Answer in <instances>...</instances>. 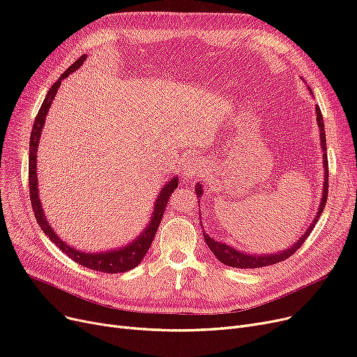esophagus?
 I'll return each mask as SVG.
<instances>
[{
	"label": "esophagus",
	"mask_w": 357,
	"mask_h": 357,
	"mask_svg": "<svg viewBox=\"0 0 357 357\" xmlns=\"http://www.w3.org/2000/svg\"><path fill=\"white\" fill-rule=\"evenodd\" d=\"M204 167H205V163L201 158H191L183 163L182 174L186 178H197L204 172Z\"/></svg>",
	"instance_id": "1"
}]
</instances>
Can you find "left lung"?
Masks as SVG:
<instances>
[{
    "mask_svg": "<svg viewBox=\"0 0 357 357\" xmlns=\"http://www.w3.org/2000/svg\"><path fill=\"white\" fill-rule=\"evenodd\" d=\"M315 114H317V124L318 128H320V140H321V150H323V166H324V183H323V197H321V202L318 205L317 210V215L314 218V221L311 222V226L305 230V233L299 237L298 241H295L292 246H289L285 250H280L272 255H248L243 253L231 246H229L227 243L222 241H215L214 238H211L207 233L204 234V240L207 243V246L210 248V250L214 253V256L221 261V264L231 266V268H241V269H255V268H261V266H269V265H275L278 261H282L285 259H288L289 256H292L299 248L303 246V243L307 240V237L311 234V231L314 230L315 224L320 218L321 213L324 211L326 207V201H327V195H328V160H327V147H326V131H324V121H323V114L321 109L318 105H315ZM195 194L198 198L202 197V186L201 183L195 185ZM199 202V201H198Z\"/></svg>",
    "mask_w": 357,
    "mask_h": 357,
    "instance_id": "1",
    "label": "left lung"
}]
</instances>
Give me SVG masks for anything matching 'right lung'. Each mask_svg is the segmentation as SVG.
Instances as JSON below:
<instances>
[{"instance_id":"right-lung-1","label":"right lung","mask_w":357,"mask_h":357,"mask_svg":"<svg viewBox=\"0 0 357 357\" xmlns=\"http://www.w3.org/2000/svg\"><path fill=\"white\" fill-rule=\"evenodd\" d=\"M85 59H86V54H82L77 62L72 63L61 75V78L52 85V88L46 93V98L36 116V120H34V124L31 128V135H30V150H29L30 201H31V207L34 211V217H36L37 222H39L40 229L52 240V243H54V245L58 246L66 256H69L73 261H77V264H79L88 269H92V271L104 272V273H120V272H127L130 269L136 268L142 261V259L146 256L150 245H152V241L155 238L159 224L162 221L165 208L167 205V199H169V197H171V194L178 188V178L175 176L174 179L166 182V185L160 190V194L155 202L153 214H152V217H150V222L147 224V227L143 230V233L135 241L128 243V245H126L120 249L98 252V253L81 252L75 248H70L66 241H63L58 234L54 233V230L52 229V226L49 224L45 213H43L42 202L39 198V186H37L39 185L37 183V147H39V140L42 136V128L45 126L47 111L53 102L56 92H58V89L61 86V82L65 78H68L72 72L81 68V65L84 63Z\"/></svg>"}]
</instances>
